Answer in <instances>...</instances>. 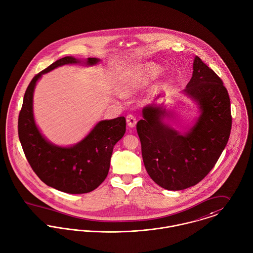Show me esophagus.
Listing matches in <instances>:
<instances>
[{"mask_svg": "<svg viewBox=\"0 0 253 253\" xmlns=\"http://www.w3.org/2000/svg\"><path fill=\"white\" fill-rule=\"evenodd\" d=\"M126 121H127V125L130 127V128H134L137 124V119L135 118L134 115L132 114H129L127 117H126Z\"/></svg>", "mask_w": 253, "mask_h": 253, "instance_id": "1", "label": "esophagus"}]
</instances>
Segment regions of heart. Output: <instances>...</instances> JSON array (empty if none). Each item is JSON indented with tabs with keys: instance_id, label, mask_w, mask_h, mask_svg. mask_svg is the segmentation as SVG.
<instances>
[{
	"instance_id": "obj_1",
	"label": "heart",
	"mask_w": 253,
	"mask_h": 253,
	"mask_svg": "<svg viewBox=\"0 0 253 253\" xmlns=\"http://www.w3.org/2000/svg\"><path fill=\"white\" fill-rule=\"evenodd\" d=\"M160 72H161V68L158 65L152 64V63L146 64L140 67L139 71L140 77L146 81L155 79L160 74ZM135 89H136V85L134 84V83L129 82L122 87V93L124 95H131L135 91Z\"/></svg>"
}]
</instances>
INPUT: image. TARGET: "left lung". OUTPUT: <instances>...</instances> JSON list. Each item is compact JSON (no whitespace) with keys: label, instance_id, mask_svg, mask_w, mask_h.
I'll return each mask as SVG.
<instances>
[{"label":"left lung","instance_id":"1","mask_svg":"<svg viewBox=\"0 0 253 253\" xmlns=\"http://www.w3.org/2000/svg\"><path fill=\"white\" fill-rule=\"evenodd\" d=\"M182 94L198 108V116L185 131L171 127L163 105L145 106L143 119L137 124L147 173L159 186L172 191L196 185L211 171L224 150L232 126L227 89L198 56Z\"/></svg>","mask_w":253,"mask_h":253}]
</instances>
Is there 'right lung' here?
Listing matches in <instances>:
<instances>
[{"label":"right lung","instance_id":"1","mask_svg":"<svg viewBox=\"0 0 253 253\" xmlns=\"http://www.w3.org/2000/svg\"><path fill=\"white\" fill-rule=\"evenodd\" d=\"M99 58L73 56L58 59L34 77L24 95L18 117V136L29 164L46 185L69 194H84L96 189L107 177L113 146L125 134L124 116L99 121L81 141L67 146L47 140L38 127L33 109L34 91L42 75L58 67L76 64L95 66Z\"/></svg>","mask_w":253,"mask_h":253}]
</instances>
